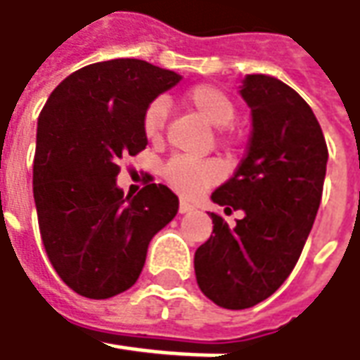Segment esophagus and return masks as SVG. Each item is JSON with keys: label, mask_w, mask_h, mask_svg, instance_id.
<instances>
[{"label": "esophagus", "mask_w": 360, "mask_h": 360, "mask_svg": "<svg viewBox=\"0 0 360 360\" xmlns=\"http://www.w3.org/2000/svg\"><path fill=\"white\" fill-rule=\"evenodd\" d=\"M195 211V205L189 203V201H185V199H181L179 201V213H191Z\"/></svg>", "instance_id": "esophagus-1"}]
</instances>
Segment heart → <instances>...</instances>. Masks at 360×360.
I'll return each instance as SVG.
<instances>
[{"label":"heart","instance_id":"obj_1","mask_svg":"<svg viewBox=\"0 0 360 360\" xmlns=\"http://www.w3.org/2000/svg\"><path fill=\"white\" fill-rule=\"evenodd\" d=\"M185 105L195 111L211 127H229L237 115V107L229 95L215 85H195L183 95ZM167 121V105L153 101L143 113V133L149 141H161ZM163 179L169 187L183 195L199 193L203 187L219 179V167L211 161H191L185 157H173L163 167Z\"/></svg>","mask_w":360,"mask_h":360}]
</instances>
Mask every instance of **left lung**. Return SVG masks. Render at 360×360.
<instances>
[{
	"label": "left lung",
	"mask_w": 360,
	"mask_h": 360,
	"mask_svg": "<svg viewBox=\"0 0 360 360\" xmlns=\"http://www.w3.org/2000/svg\"><path fill=\"white\" fill-rule=\"evenodd\" d=\"M239 94L253 131L235 175L211 195L245 217L231 229L211 213L213 235L195 251V277L223 309H249L279 289L315 223L327 173V143L313 109L277 77L245 75Z\"/></svg>",
	"instance_id": "left-lung-1"
}]
</instances>
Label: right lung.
<instances>
[{"label":"right lung","instance_id":"1","mask_svg":"<svg viewBox=\"0 0 360 360\" xmlns=\"http://www.w3.org/2000/svg\"><path fill=\"white\" fill-rule=\"evenodd\" d=\"M179 73L141 59L77 69L37 119L33 199L45 253L69 289L109 299L139 279L147 247L177 215L179 199L149 183L135 197L117 187L119 161L145 149L143 113Z\"/></svg>","mask_w":360,"mask_h":360}]
</instances>
